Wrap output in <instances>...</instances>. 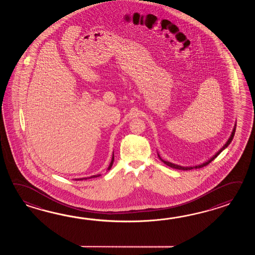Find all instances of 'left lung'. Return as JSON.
<instances>
[{
  "label": "left lung",
  "instance_id": "obj_1",
  "mask_svg": "<svg viewBox=\"0 0 255 255\" xmlns=\"http://www.w3.org/2000/svg\"><path fill=\"white\" fill-rule=\"evenodd\" d=\"M235 130H236V125L234 126V128H233V132H232V135L230 136V138L228 139L227 142H226V144L224 145V146H222V148L219 150V151L217 152L216 154L213 156V157H211L208 161L206 162L202 163L201 165H198V166H193V167H182V166H179V165H177V164H174V163L168 162V161H166V160H163L162 158L160 157V156L157 154V156L159 157V159L162 161V162L165 163L167 166L168 167H170V168H176V169H181V170H188V169H192V168H202V167H204V166H207L208 164H210V163L212 162V160L215 158V157H218V155L222 151V150H224L226 147H227L229 145H230V143L232 142L233 140V136H234V134H235Z\"/></svg>",
  "mask_w": 255,
  "mask_h": 255
}]
</instances>
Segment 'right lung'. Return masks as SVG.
Segmentation results:
<instances>
[{"label":"right lung","instance_id":"1","mask_svg":"<svg viewBox=\"0 0 255 255\" xmlns=\"http://www.w3.org/2000/svg\"><path fill=\"white\" fill-rule=\"evenodd\" d=\"M113 162H114V154H113V156H112V159H111V162L109 164V168L108 169H110L111 167H112V165H113ZM99 176H101L100 174H98V175H94V176H91V177H87V178H82V179H76V180H82V179H92V178H98Z\"/></svg>","mask_w":255,"mask_h":255}]
</instances>
